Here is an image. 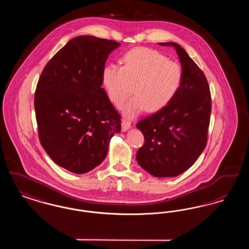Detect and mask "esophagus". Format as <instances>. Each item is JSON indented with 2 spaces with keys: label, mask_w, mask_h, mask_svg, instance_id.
Segmentation results:
<instances>
[{
  "label": "esophagus",
  "mask_w": 249,
  "mask_h": 249,
  "mask_svg": "<svg viewBox=\"0 0 249 249\" xmlns=\"http://www.w3.org/2000/svg\"><path fill=\"white\" fill-rule=\"evenodd\" d=\"M130 125H131V122L130 120L127 119H124L121 122V128H122V131H126V130H129L130 128Z\"/></svg>",
  "instance_id": "34e87169"
}]
</instances>
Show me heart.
<instances>
[{"mask_svg":"<svg viewBox=\"0 0 249 249\" xmlns=\"http://www.w3.org/2000/svg\"><path fill=\"white\" fill-rule=\"evenodd\" d=\"M121 63L106 65L102 81L110 101L119 107L130 96L133 85L135 95L123 107L129 117L145 109L151 113L161 110L176 98L183 83L181 64L155 49H131L123 55Z\"/></svg>","mask_w":249,"mask_h":249,"instance_id":"1","label":"heart"}]
</instances>
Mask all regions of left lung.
Instances as JSON below:
<instances>
[{"mask_svg":"<svg viewBox=\"0 0 249 249\" xmlns=\"http://www.w3.org/2000/svg\"><path fill=\"white\" fill-rule=\"evenodd\" d=\"M160 45L177 49L184 79L167 107L136 124L144 137L136 160L156 178H174L187 171L206 146L211 93L204 73L184 48L173 42Z\"/></svg>","mask_w":249,"mask_h":249,"instance_id":"8db88e82","label":"left lung"}]
</instances>
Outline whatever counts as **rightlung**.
I'll use <instances>...</instances> for the list:
<instances>
[{
	"label": "right lung",
	"mask_w": 249,
	"mask_h": 249,
	"mask_svg": "<svg viewBox=\"0 0 249 249\" xmlns=\"http://www.w3.org/2000/svg\"><path fill=\"white\" fill-rule=\"evenodd\" d=\"M120 44L95 36L70 40L39 77L35 109L39 140L52 160L85 174L106 159L121 118L102 88L108 55Z\"/></svg>",
	"instance_id": "obj_1"
}]
</instances>
